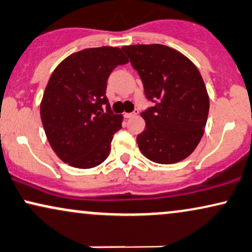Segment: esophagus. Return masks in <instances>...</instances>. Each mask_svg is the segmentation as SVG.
Listing matches in <instances>:
<instances>
[{
	"label": "esophagus",
	"mask_w": 252,
	"mask_h": 252,
	"mask_svg": "<svg viewBox=\"0 0 252 252\" xmlns=\"http://www.w3.org/2000/svg\"><path fill=\"white\" fill-rule=\"evenodd\" d=\"M138 113H139V111L135 110V111H134V112L125 113V114H124V117H125V118H132V117H135Z\"/></svg>",
	"instance_id": "esophagus-1"
}]
</instances>
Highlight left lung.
I'll list each match as a JSON object with an SVG mask.
<instances>
[{
	"mask_svg": "<svg viewBox=\"0 0 252 252\" xmlns=\"http://www.w3.org/2000/svg\"><path fill=\"white\" fill-rule=\"evenodd\" d=\"M122 50L138 71L147 99L155 103L141 113L146 127L136 136L140 150L159 164L186 158L200 142L210 110L198 68L164 45H132Z\"/></svg>",
	"mask_w": 252,
	"mask_h": 252,
	"instance_id": "obj_1",
	"label": "left lung"
}]
</instances>
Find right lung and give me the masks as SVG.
I'll return each mask as SVG.
<instances>
[{"instance_id": "right-lung-1", "label": "right lung", "mask_w": 252, "mask_h": 252, "mask_svg": "<svg viewBox=\"0 0 252 252\" xmlns=\"http://www.w3.org/2000/svg\"><path fill=\"white\" fill-rule=\"evenodd\" d=\"M127 62L120 48L104 46L71 54L55 68L42 96L40 117L48 142L61 161L90 169L109 156L123 116L111 111L105 94L107 78Z\"/></svg>"}]
</instances>
